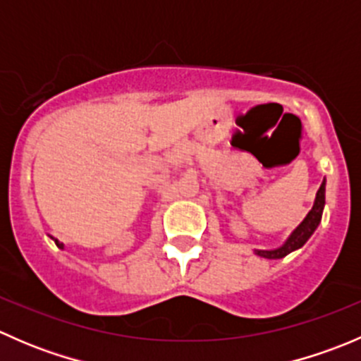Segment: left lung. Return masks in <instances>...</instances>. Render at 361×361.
Returning a JSON list of instances; mask_svg holds the SVG:
<instances>
[{
  "instance_id": "left-lung-1",
  "label": "left lung",
  "mask_w": 361,
  "mask_h": 361,
  "mask_svg": "<svg viewBox=\"0 0 361 361\" xmlns=\"http://www.w3.org/2000/svg\"><path fill=\"white\" fill-rule=\"evenodd\" d=\"M323 207H325V180H323L322 187H319L318 192H316V199H314V204H312L311 211L305 214V218L300 221V225H298L292 234H290V238L286 239L285 245L279 246V248L276 250H255V253H257L258 257L274 260V258H283L288 253H292V251L302 248V246L305 245V241L312 235V232L318 228L319 221H322Z\"/></svg>"
}]
</instances>
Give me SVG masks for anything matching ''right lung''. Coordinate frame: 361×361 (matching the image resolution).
<instances>
[{
	"instance_id": "1",
	"label": "right lung",
	"mask_w": 361,
	"mask_h": 361,
	"mask_svg": "<svg viewBox=\"0 0 361 361\" xmlns=\"http://www.w3.org/2000/svg\"><path fill=\"white\" fill-rule=\"evenodd\" d=\"M56 245L59 246V248H64V246H63V243H59V241H57V239H56Z\"/></svg>"
}]
</instances>
